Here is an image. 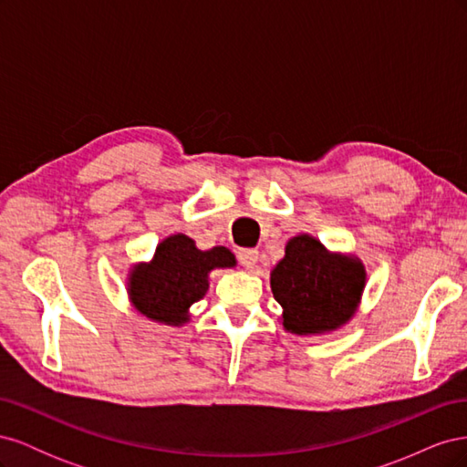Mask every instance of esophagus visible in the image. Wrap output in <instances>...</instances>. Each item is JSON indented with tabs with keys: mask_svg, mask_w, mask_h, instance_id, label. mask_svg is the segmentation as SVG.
Returning <instances> with one entry per match:
<instances>
[{
	"mask_svg": "<svg viewBox=\"0 0 467 467\" xmlns=\"http://www.w3.org/2000/svg\"><path fill=\"white\" fill-rule=\"evenodd\" d=\"M237 259L245 268H253L259 261V251L257 249H239Z\"/></svg>",
	"mask_w": 467,
	"mask_h": 467,
	"instance_id": "34e87169",
	"label": "esophagus"
}]
</instances>
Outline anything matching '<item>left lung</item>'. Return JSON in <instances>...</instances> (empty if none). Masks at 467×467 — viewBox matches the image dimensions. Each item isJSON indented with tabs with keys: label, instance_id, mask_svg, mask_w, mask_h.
<instances>
[{
	"label": "left lung",
	"instance_id": "1",
	"mask_svg": "<svg viewBox=\"0 0 467 467\" xmlns=\"http://www.w3.org/2000/svg\"><path fill=\"white\" fill-rule=\"evenodd\" d=\"M364 285L360 261L333 255L312 235L292 237L271 273L273 296L285 309L282 325L296 335L341 327L355 314Z\"/></svg>",
	"mask_w": 467,
	"mask_h": 467
}]
</instances>
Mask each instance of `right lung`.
<instances>
[{"mask_svg": "<svg viewBox=\"0 0 467 467\" xmlns=\"http://www.w3.org/2000/svg\"><path fill=\"white\" fill-rule=\"evenodd\" d=\"M234 265L235 259L225 247L201 251L191 237L171 235L158 245L150 265L134 266L130 298L146 317L181 325L189 319V307L206 294L212 268Z\"/></svg>", "mask_w": 467, "mask_h": 467, "instance_id": "add662e5", "label": "right lung"}]
</instances>
